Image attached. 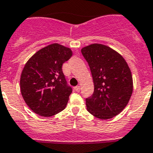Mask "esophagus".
Masks as SVG:
<instances>
[{"mask_svg": "<svg viewBox=\"0 0 153 153\" xmlns=\"http://www.w3.org/2000/svg\"><path fill=\"white\" fill-rule=\"evenodd\" d=\"M80 89H81L80 85H77V86H75V87H74V90L77 92H79V90H80Z\"/></svg>", "mask_w": 153, "mask_h": 153, "instance_id": "1", "label": "esophagus"}]
</instances>
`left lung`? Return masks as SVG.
Instances as JSON below:
<instances>
[{
	"mask_svg": "<svg viewBox=\"0 0 153 153\" xmlns=\"http://www.w3.org/2000/svg\"><path fill=\"white\" fill-rule=\"evenodd\" d=\"M94 80V92L85 99L90 114L100 120L111 119L127 105L133 93V79L128 64L120 53L101 44L82 48Z\"/></svg>",
	"mask_w": 153,
	"mask_h": 153,
	"instance_id": "8db88e82",
	"label": "left lung"
}]
</instances>
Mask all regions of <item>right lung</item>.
Instances as JSON below:
<instances>
[{
  "label": "right lung",
  "mask_w": 153,
  "mask_h": 153,
  "mask_svg": "<svg viewBox=\"0 0 153 153\" xmlns=\"http://www.w3.org/2000/svg\"><path fill=\"white\" fill-rule=\"evenodd\" d=\"M71 56V48L54 43L38 51L26 63L20 91L34 113L49 117L66 108L72 89L67 83L62 65Z\"/></svg>",
  "instance_id": "obj_1"
}]
</instances>
